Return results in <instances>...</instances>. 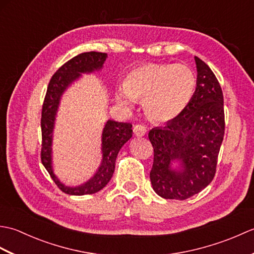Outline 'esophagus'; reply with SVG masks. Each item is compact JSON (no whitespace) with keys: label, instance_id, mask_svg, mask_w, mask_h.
<instances>
[{"label":"esophagus","instance_id":"obj_1","mask_svg":"<svg viewBox=\"0 0 254 254\" xmlns=\"http://www.w3.org/2000/svg\"><path fill=\"white\" fill-rule=\"evenodd\" d=\"M133 132L135 134V136L142 137L146 134V127H145V126H143V124H136L133 128Z\"/></svg>","mask_w":254,"mask_h":254}]
</instances>
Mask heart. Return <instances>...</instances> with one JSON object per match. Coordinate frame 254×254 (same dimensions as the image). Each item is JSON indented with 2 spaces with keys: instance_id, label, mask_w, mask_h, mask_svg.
<instances>
[{
  "instance_id": "b5f03b06",
  "label": "heart",
  "mask_w": 254,
  "mask_h": 254,
  "mask_svg": "<svg viewBox=\"0 0 254 254\" xmlns=\"http://www.w3.org/2000/svg\"><path fill=\"white\" fill-rule=\"evenodd\" d=\"M123 87L116 94L119 105L131 108L134 100L143 101L150 120L168 122L186 109L195 87V76L185 64L146 63L127 73Z\"/></svg>"
}]
</instances>
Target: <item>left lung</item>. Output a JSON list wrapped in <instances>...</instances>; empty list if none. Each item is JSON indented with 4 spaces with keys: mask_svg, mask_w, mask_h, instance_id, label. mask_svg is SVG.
Listing matches in <instances>:
<instances>
[{
    "mask_svg": "<svg viewBox=\"0 0 254 254\" xmlns=\"http://www.w3.org/2000/svg\"><path fill=\"white\" fill-rule=\"evenodd\" d=\"M196 88L186 109L164 127L148 133L154 148L150 182L159 196L187 199L206 188L216 174L225 134L224 96L218 79L206 63L194 57ZM179 160L183 170L170 168Z\"/></svg>",
    "mask_w": 254,
    "mask_h": 254,
    "instance_id": "1",
    "label": "left lung"
}]
</instances>
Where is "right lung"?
I'll use <instances>...</instances> for the list:
<instances>
[{"label": "right lung", "instance_id": "obj_1", "mask_svg": "<svg viewBox=\"0 0 254 254\" xmlns=\"http://www.w3.org/2000/svg\"><path fill=\"white\" fill-rule=\"evenodd\" d=\"M107 53L90 51L84 52L65 62L52 75L48 85L41 110V163L49 172L58 188L69 195H85L100 191L105 188L115 171L116 158L119 150L132 137V124L109 120L102 133V161L98 171L85 185L69 188L57 179L51 168V142L56 113L60 97L67 86L80 76V73H89L101 68L106 61Z\"/></svg>", "mask_w": 254, "mask_h": 254}]
</instances>
